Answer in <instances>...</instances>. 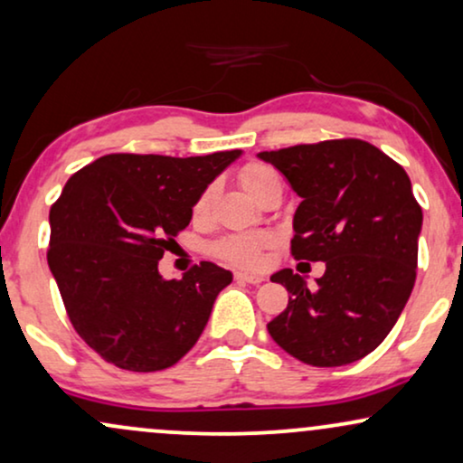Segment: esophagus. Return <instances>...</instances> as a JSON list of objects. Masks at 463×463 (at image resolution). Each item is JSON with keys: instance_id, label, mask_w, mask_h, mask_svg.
<instances>
[{"instance_id": "esophagus-1", "label": "esophagus", "mask_w": 463, "mask_h": 463, "mask_svg": "<svg viewBox=\"0 0 463 463\" xmlns=\"http://www.w3.org/2000/svg\"><path fill=\"white\" fill-rule=\"evenodd\" d=\"M235 279H237V282H248V284L265 282V278H260V275H251V273H243V271H237Z\"/></svg>"}]
</instances>
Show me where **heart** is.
<instances>
[{"label": "heart", "mask_w": 463, "mask_h": 463, "mask_svg": "<svg viewBox=\"0 0 463 463\" xmlns=\"http://www.w3.org/2000/svg\"><path fill=\"white\" fill-rule=\"evenodd\" d=\"M271 177H275V171L273 168L265 166V164H248V166H243L241 173H239V181H241L243 190L248 192L250 196H254V192ZM212 198H213V188H207L201 196H198V201L194 204L196 218H201V215L207 213L209 204H212ZM269 245H271V239L269 237L235 235V237L222 239L220 243H215L213 254L235 267L259 269L265 265V250Z\"/></svg>", "instance_id": "b5f03b06"}]
</instances>
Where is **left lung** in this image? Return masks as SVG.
Here are the masks:
<instances>
[{
  "label": "left lung",
  "mask_w": 463,
  "mask_h": 463,
  "mask_svg": "<svg viewBox=\"0 0 463 463\" xmlns=\"http://www.w3.org/2000/svg\"><path fill=\"white\" fill-rule=\"evenodd\" d=\"M301 198L292 256L323 260L309 288L292 269L271 275L288 307L267 325L279 348L314 367L348 365L383 344L417 279L423 224L400 164L359 138L260 151Z\"/></svg>",
  "instance_id": "left-lung-1"
}]
</instances>
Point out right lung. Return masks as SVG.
Wrapping results in <instances>:
<instances>
[{"label": "right lung", "mask_w": 463, "mask_h": 463, "mask_svg": "<svg viewBox=\"0 0 463 463\" xmlns=\"http://www.w3.org/2000/svg\"><path fill=\"white\" fill-rule=\"evenodd\" d=\"M241 149L196 157L110 154L80 168L51 207V273L87 346L121 370L177 363L232 273L201 262L164 279L157 262L192 207Z\"/></svg>", "instance_id": "1"}]
</instances>
